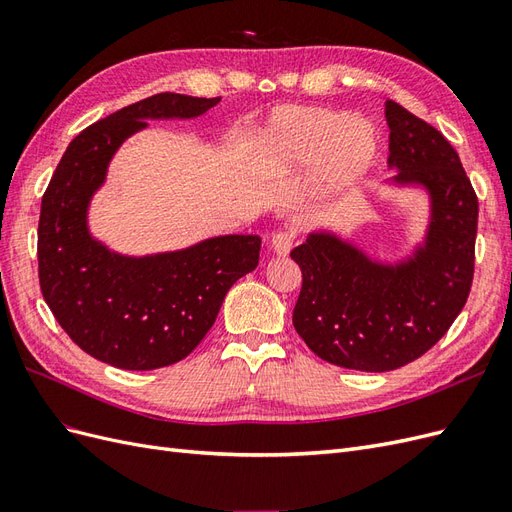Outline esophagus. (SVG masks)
Instances as JSON below:
<instances>
[{"mask_svg": "<svg viewBox=\"0 0 512 512\" xmlns=\"http://www.w3.org/2000/svg\"><path fill=\"white\" fill-rule=\"evenodd\" d=\"M294 232H288V230H280L275 232L273 239H271V250L277 254V256H286L290 254L292 245H294Z\"/></svg>", "mask_w": 512, "mask_h": 512, "instance_id": "34e87169", "label": "esophagus"}]
</instances>
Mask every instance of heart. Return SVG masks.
I'll list each match as a JSON object with an SVG mask.
<instances>
[{"instance_id":"obj_1","label":"heart","mask_w":512,"mask_h":512,"mask_svg":"<svg viewBox=\"0 0 512 512\" xmlns=\"http://www.w3.org/2000/svg\"><path fill=\"white\" fill-rule=\"evenodd\" d=\"M256 153L271 168L303 170L322 162L333 185L361 179L378 156V136L369 121L327 106H280L262 128Z\"/></svg>"}]
</instances>
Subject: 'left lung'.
Returning a JSON list of instances; mask_svg holds the SVG:
<instances>
[{"label": "left lung", "instance_id": "left-lung-1", "mask_svg": "<svg viewBox=\"0 0 512 512\" xmlns=\"http://www.w3.org/2000/svg\"><path fill=\"white\" fill-rule=\"evenodd\" d=\"M389 166L401 185L431 198L425 245L382 265L329 232H312L290 258L303 273L292 324L320 359L359 371L404 367L436 346L468 301L478 198L453 145L404 106L386 100Z\"/></svg>", "mask_w": 512, "mask_h": 512}]
</instances>
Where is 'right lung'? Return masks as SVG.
<instances>
[{
    "label": "right lung",
    "instance_id": "add662e5",
    "mask_svg": "<svg viewBox=\"0 0 512 512\" xmlns=\"http://www.w3.org/2000/svg\"><path fill=\"white\" fill-rule=\"evenodd\" d=\"M218 102L166 91L91 123L68 145L42 196V297L72 342L102 363L147 371L185 359L213 327L230 286L258 267L256 235L130 258L106 250L87 230L89 200L108 162L145 119H192Z\"/></svg>",
    "mask_w": 512,
    "mask_h": 512
}]
</instances>
